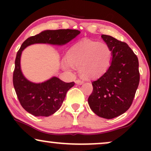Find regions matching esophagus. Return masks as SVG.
Returning <instances> with one entry per match:
<instances>
[{"label":"esophagus","mask_w":151,"mask_h":151,"mask_svg":"<svg viewBox=\"0 0 151 151\" xmlns=\"http://www.w3.org/2000/svg\"><path fill=\"white\" fill-rule=\"evenodd\" d=\"M76 83H77V84H81L84 83V81H83L82 79H77V80H76Z\"/></svg>","instance_id":"esophagus-1"}]
</instances>
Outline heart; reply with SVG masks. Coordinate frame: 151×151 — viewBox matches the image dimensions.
I'll return each mask as SVG.
<instances>
[{"mask_svg": "<svg viewBox=\"0 0 151 151\" xmlns=\"http://www.w3.org/2000/svg\"><path fill=\"white\" fill-rule=\"evenodd\" d=\"M68 61H64V67L72 68V65L79 67L83 77L97 78L108 70L111 62V50L105 43L82 40L71 47L67 55Z\"/></svg>", "mask_w": 151, "mask_h": 151, "instance_id": "heart-1", "label": "heart"}]
</instances>
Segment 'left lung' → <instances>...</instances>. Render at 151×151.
I'll list each match as a JSON object with an SVG mask.
<instances>
[{"label":"left lung","instance_id":"obj_1","mask_svg":"<svg viewBox=\"0 0 151 151\" xmlns=\"http://www.w3.org/2000/svg\"><path fill=\"white\" fill-rule=\"evenodd\" d=\"M111 50L112 60L108 70L93 81V91L88 103L99 116L111 119L130 108L140 81L138 58L126 42L102 35Z\"/></svg>","mask_w":151,"mask_h":151}]
</instances>
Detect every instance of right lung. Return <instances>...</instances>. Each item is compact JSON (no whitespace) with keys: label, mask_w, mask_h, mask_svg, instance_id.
I'll return each instance as SVG.
<instances>
[{"label":"right lung","mask_w":151,"mask_h":151,"mask_svg":"<svg viewBox=\"0 0 151 151\" xmlns=\"http://www.w3.org/2000/svg\"><path fill=\"white\" fill-rule=\"evenodd\" d=\"M80 32L77 30H45L27 38L18 50L15 60L13 82L17 96L22 108L35 116H49L61 107L67 91L74 85V81L66 83L54 77L45 82L35 84L28 81L20 70V56L26 47L35 43L65 45Z\"/></svg>","instance_id":"1"}]
</instances>
